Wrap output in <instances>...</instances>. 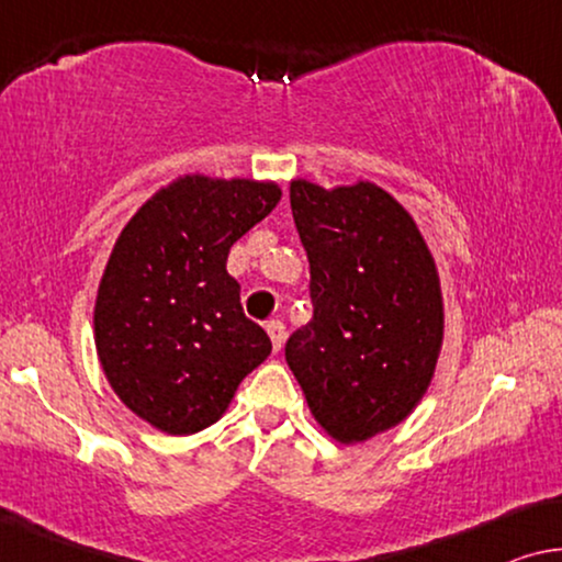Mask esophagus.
Listing matches in <instances>:
<instances>
[{"instance_id":"obj_1","label":"esophagus","mask_w":562,"mask_h":562,"mask_svg":"<svg viewBox=\"0 0 562 562\" xmlns=\"http://www.w3.org/2000/svg\"><path fill=\"white\" fill-rule=\"evenodd\" d=\"M265 328H267V334H270V338H272V349L280 351L282 344H284V326H282V321H267Z\"/></svg>"}]
</instances>
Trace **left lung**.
I'll return each mask as SVG.
<instances>
[{
	"label": "left lung",
	"instance_id": "8db88e82",
	"mask_svg": "<svg viewBox=\"0 0 562 562\" xmlns=\"http://www.w3.org/2000/svg\"><path fill=\"white\" fill-rule=\"evenodd\" d=\"M290 209L313 318L284 359L321 428L361 442L405 420L428 390L442 341L436 262L413 216L367 180L334 191L292 180Z\"/></svg>",
	"mask_w": 562,
	"mask_h": 562
}]
</instances>
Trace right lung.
<instances>
[{
  "label": "right lung",
  "instance_id": "obj_1",
  "mask_svg": "<svg viewBox=\"0 0 562 562\" xmlns=\"http://www.w3.org/2000/svg\"><path fill=\"white\" fill-rule=\"evenodd\" d=\"M280 195L247 178H178L114 244L93 311L101 367L124 405L170 436L216 423L270 357V336L244 315L226 259Z\"/></svg>",
  "mask_w": 562,
  "mask_h": 562
}]
</instances>
